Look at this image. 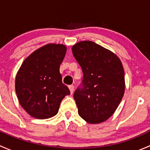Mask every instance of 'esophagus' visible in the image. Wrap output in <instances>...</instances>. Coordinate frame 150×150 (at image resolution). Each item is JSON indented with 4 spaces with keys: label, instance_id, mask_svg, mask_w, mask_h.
<instances>
[{
    "label": "esophagus",
    "instance_id": "obj_1",
    "mask_svg": "<svg viewBox=\"0 0 150 150\" xmlns=\"http://www.w3.org/2000/svg\"><path fill=\"white\" fill-rule=\"evenodd\" d=\"M69 91H70L71 94H72V93H73V91H74V86H73V85H70V86H69Z\"/></svg>",
    "mask_w": 150,
    "mask_h": 150
}]
</instances>
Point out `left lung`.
Instances as JSON below:
<instances>
[{
  "instance_id": "left-lung-1",
  "label": "left lung",
  "mask_w": 150,
  "mask_h": 150,
  "mask_svg": "<svg viewBox=\"0 0 150 150\" xmlns=\"http://www.w3.org/2000/svg\"><path fill=\"white\" fill-rule=\"evenodd\" d=\"M83 78L73 97L78 114L86 122L100 123L112 115L125 91L124 69L118 57L89 40L72 48Z\"/></svg>"
}]
</instances>
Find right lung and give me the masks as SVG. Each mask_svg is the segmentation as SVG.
Segmentation results:
<instances>
[{
    "label": "right lung",
    "instance_id": "obj_1",
    "mask_svg": "<svg viewBox=\"0 0 150 150\" xmlns=\"http://www.w3.org/2000/svg\"><path fill=\"white\" fill-rule=\"evenodd\" d=\"M66 51L64 45H46L25 59L18 71L16 95L21 106L32 117H54L64 96L70 94L59 72Z\"/></svg>",
    "mask_w": 150,
    "mask_h": 150
}]
</instances>
